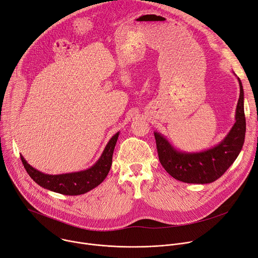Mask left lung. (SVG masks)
<instances>
[{
  "label": "left lung",
  "instance_id": "obj_1",
  "mask_svg": "<svg viewBox=\"0 0 258 258\" xmlns=\"http://www.w3.org/2000/svg\"><path fill=\"white\" fill-rule=\"evenodd\" d=\"M237 81L240 97L235 110V123L219 145L200 153H185L176 151L163 135L154 132L159 161L175 180L189 184L212 183L219 179L239 156L245 142L246 118L244 90L239 77Z\"/></svg>",
  "mask_w": 258,
  "mask_h": 258
}]
</instances>
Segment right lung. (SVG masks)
Here are the masks:
<instances>
[{
  "mask_svg": "<svg viewBox=\"0 0 258 258\" xmlns=\"http://www.w3.org/2000/svg\"><path fill=\"white\" fill-rule=\"evenodd\" d=\"M118 134L120 132L115 133L110 138L98 161L92 167L83 171L54 175L46 174L32 167L23 156H21V159L29 175L39 186L64 195L85 194L100 185L107 176L112 163V154Z\"/></svg>",
  "mask_w": 258,
  "mask_h": 258,
  "instance_id": "obj_1",
  "label": "right lung"
}]
</instances>
